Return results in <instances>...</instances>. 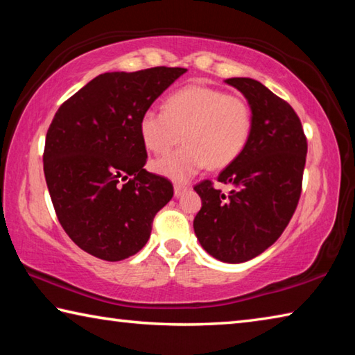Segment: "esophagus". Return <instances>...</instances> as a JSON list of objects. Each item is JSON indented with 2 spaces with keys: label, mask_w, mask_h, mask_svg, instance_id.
Instances as JSON below:
<instances>
[{
  "label": "esophagus",
  "mask_w": 355,
  "mask_h": 355,
  "mask_svg": "<svg viewBox=\"0 0 355 355\" xmlns=\"http://www.w3.org/2000/svg\"><path fill=\"white\" fill-rule=\"evenodd\" d=\"M188 189H189V186H186V184H175L173 186V194H175V197H180L182 194H184Z\"/></svg>",
  "instance_id": "obj_1"
}]
</instances>
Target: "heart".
<instances>
[{"label":"heart","instance_id":"heart-1","mask_svg":"<svg viewBox=\"0 0 355 355\" xmlns=\"http://www.w3.org/2000/svg\"><path fill=\"white\" fill-rule=\"evenodd\" d=\"M252 114L245 100L214 87L189 84L166 98L163 111L147 110L139 135L148 152L164 155L153 163L159 175L186 182L203 167L220 169L233 163L249 141Z\"/></svg>","mask_w":355,"mask_h":355}]
</instances>
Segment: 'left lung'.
Masks as SVG:
<instances>
[{
    "instance_id": "1",
    "label": "left lung",
    "mask_w": 355,
    "mask_h": 355,
    "mask_svg": "<svg viewBox=\"0 0 355 355\" xmlns=\"http://www.w3.org/2000/svg\"><path fill=\"white\" fill-rule=\"evenodd\" d=\"M252 112L249 141L219 173L228 194L202 182V208L194 219L203 249L224 263L249 261L277 241L297 207L307 139L293 107L252 78H228Z\"/></svg>"
}]
</instances>
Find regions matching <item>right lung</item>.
Wrapping results in <instances>:
<instances>
[{"instance_id":"obj_1","label":"right lung","mask_w":355,"mask_h":355,"mask_svg":"<svg viewBox=\"0 0 355 355\" xmlns=\"http://www.w3.org/2000/svg\"><path fill=\"white\" fill-rule=\"evenodd\" d=\"M186 73L180 67L107 71L65 101L48 128L44 172L65 233L78 248L120 261L147 244L172 199L167 178L144 169V111Z\"/></svg>"}]
</instances>
